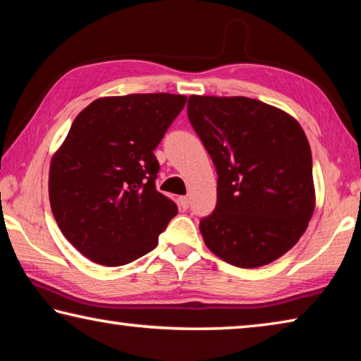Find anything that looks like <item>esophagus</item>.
<instances>
[{
    "mask_svg": "<svg viewBox=\"0 0 361 361\" xmlns=\"http://www.w3.org/2000/svg\"><path fill=\"white\" fill-rule=\"evenodd\" d=\"M178 205H180V209H183V210L189 209V199L186 197V195H181V197H178Z\"/></svg>",
    "mask_w": 361,
    "mask_h": 361,
    "instance_id": "obj_1",
    "label": "esophagus"
}]
</instances>
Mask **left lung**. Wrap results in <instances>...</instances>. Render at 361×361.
Listing matches in <instances>:
<instances>
[{"label":"left lung","instance_id":"8db88e82","mask_svg":"<svg viewBox=\"0 0 361 361\" xmlns=\"http://www.w3.org/2000/svg\"><path fill=\"white\" fill-rule=\"evenodd\" d=\"M188 118L218 173L216 207L200 219L205 245L237 267L285 255L315 209L312 152L301 126L248 97L191 95Z\"/></svg>","mask_w":361,"mask_h":361}]
</instances>
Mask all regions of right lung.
Returning <instances> with one entry per match:
<instances>
[{"mask_svg":"<svg viewBox=\"0 0 361 361\" xmlns=\"http://www.w3.org/2000/svg\"><path fill=\"white\" fill-rule=\"evenodd\" d=\"M186 97H103L73 121L49 170V200L62 234L85 258L124 266L156 248L178 209L156 189L154 151Z\"/></svg>","mask_w":361,"mask_h":361,"instance_id":"right-lung-1","label":"right lung"}]
</instances>
